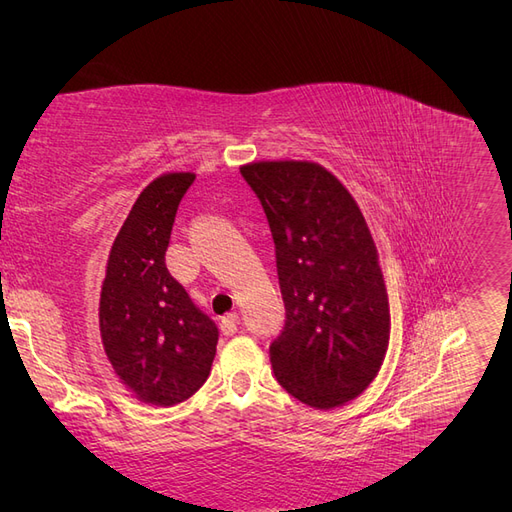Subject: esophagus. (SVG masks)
Instances as JSON below:
<instances>
[{
    "mask_svg": "<svg viewBox=\"0 0 512 512\" xmlns=\"http://www.w3.org/2000/svg\"><path fill=\"white\" fill-rule=\"evenodd\" d=\"M237 324H239V316H237L235 312H230V314H226V316L222 318L220 329H222V333H224L226 337H230V335L237 333Z\"/></svg>",
    "mask_w": 512,
    "mask_h": 512,
    "instance_id": "1",
    "label": "esophagus"
}]
</instances>
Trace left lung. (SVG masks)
<instances>
[{
    "label": "left lung",
    "instance_id": "8db88e82",
    "mask_svg": "<svg viewBox=\"0 0 512 512\" xmlns=\"http://www.w3.org/2000/svg\"><path fill=\"white\" fill-rule=\"evenodd\" d=\"M241 175L267 213L286 307L269 346L275 378L307 406H342L376 378L391 331L363 213L314 162H254Z\"/></svg>",
    "mask_w": 512,
    "mask_h": 512
}]
</instances>
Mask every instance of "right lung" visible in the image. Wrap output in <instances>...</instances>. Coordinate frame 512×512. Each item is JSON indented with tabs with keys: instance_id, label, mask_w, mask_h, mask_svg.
Masks as SVG:
<instances>
[{
	"instance_id": "obj_1",
	"label": "right lung",
	"mask_w": 512,
	"mask_h": 512,
	"mask_svg": "<svg viewBox=\"0 0 512 512\" xmlns=\"http://www.w3.org/2000/svg\"><path fill=\"white\" fill-rule=\"evenodd\" d=\"M192 173H168L136 198L108 256L100 333L115 374L138 399L175 406L205 384L218 346L215 322L166 269L170 230Z\"/></svg>"
}]
</instances>
